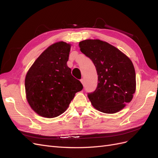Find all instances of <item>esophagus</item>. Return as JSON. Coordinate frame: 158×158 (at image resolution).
<instances>
[{"label":"esophagus","mask_w":158,"mask_h":158,"mask_svg":"<svg viewBox=\"0 0 158 158\" xmlns=\"http://www.w3.org/2000/svg\"><path fill=\"white\" fill-rule=\"evenodd\" d=\"M80 82H81V83H82V84H83V85H84L85 82H84V79H81V80H80Z\"/></svg>","instance_id":"esophagus-1"}]
</instances>
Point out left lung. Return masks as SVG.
Returning a JSON list of instances; mask_svg holds the SVG:
<instances>
[{
  "instance_id": "left-lung-1",
  "label": "left lung",
  "mask_w": 158,
  "mask_h": 158,
  "mask_svg": "<svg viewBox=\"0 0 158 158\" xmlns=\"http://www.w3.org/2000/svg\"><path fill=\"white\" fill-rule=\"evenodd\" d=\"M79 46L92 60L98 75L96 89L88 94L93 107L108 114L120 111L131 102L136 91L131 60L115 47L99 40H85Z\"/></svg>"
}]
</instances>
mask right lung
Returning <instances> with one entry per match:
<instances>
[{"mask_svg":"<svg viewBox=\"0 0 158 158\" xmlns=\"http://www.w3.org/2000/svg\"><path fill=\"white\" fill-rule=\"evenodd\" d=\"M71 45L64 41L52 44L28 70L25 78L27 101L40 116L54 118L63 114L76 92L82 89L66 64Z\"/></svg>","mask_w":158,"mask_h":158,"instance_id":"add662e5","label":"right lung"}]
</instances>
